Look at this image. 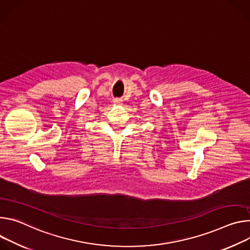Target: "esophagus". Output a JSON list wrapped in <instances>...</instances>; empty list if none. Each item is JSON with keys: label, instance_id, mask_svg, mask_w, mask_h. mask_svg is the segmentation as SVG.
<instances>
[{"label": "esophagus", "instance_id": "esophagus-1", "mask_svg": "<svg viewBox=\"0 0 250 250\" xmlns=\"http://www.w3.org/2000/svg\"><path fill=\"white\" fill-rule=\"evenodd\" d=\"M114 103H115V104H121V103H122V100H121L120 98H115V99H114Z\"/></svg>", "mask_w": 250, "mask_h": 250}]
</instances>
